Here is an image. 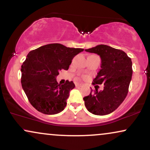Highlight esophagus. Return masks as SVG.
<instances>
[{"instance_id":"34e87169","label":"esophagus","mask_w":150,"mask_h":150,"mask_svg":"<svg viewBox=\"0 0 150 150\" xmlns=\"http://www.w3.org/2000/svg\"><path fill=\"white\" fill-rule=\"evenodd\" d=\"M75 86H76L77 87H81V86H82V84H81V83H77V84H75Z\"/></svg>"}]
</instances>
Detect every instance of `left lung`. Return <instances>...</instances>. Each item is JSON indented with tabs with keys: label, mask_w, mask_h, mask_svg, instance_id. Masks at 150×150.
<instances>
[{
	"label": "left lung",
	"mask_w": 150,
	"mask_h": 150,
	"mask_svg": "<svg viewBox=\"0 0 150 150\" xmlns=\"http://www.w3.org/2000/svg\"><path fill=\"white\" fill-rule=\"evenodd\" d=\"M101 58V69L93 79V84H104V89L91 91L84 98V105L89 112L105 115L114 111L125 99L132 80V62L124 51L107 45H98L86 49Z\"/></svg>",
	"instance_id": "8db88e82"
}]
</instances>
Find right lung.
Listing matches in <instances>:
<instances>
[{
	"label": "right lung",
	"mask_w": 150,
	"mask_h": 150,
	"mask_svg": "<svg viewBox=\"0 0 150 150\" xmlns=\"http://www.w3.org/2000/svg\"><path fill=\"white\" fill-rule=\"evenodd\" d=\"M83 48H67L60 43L43 45L30 51L21 66V85L32 105L39 112L53 115L63 111L73 81L58 84L59 71L69 69L74 57Z\"/></svg>",
	"instance_id": "add662e5"
}]
</instances>
